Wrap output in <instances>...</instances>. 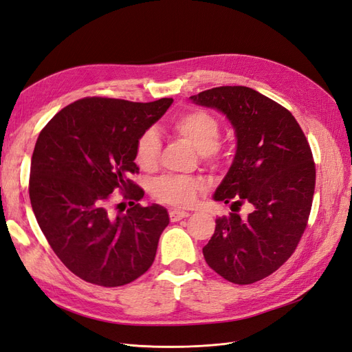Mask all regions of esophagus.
Listing matches in <instances>:
<instances>
[{
  "instance_id": "34e87169",
  "label": "esophagus",
  "mask_w": 352,
  "mask_h": 352,
  "mask_svg": "<svg viewBox=\"0 0 352 352\" xmlns=\"http://www.w3.org/2000/svg\"><path fill=\"white\" fill-rule=\"evenodd\" d=\"M168 214H170V220H172V221H179V220L188 217L189 212L188 211H182V210H170Z\"/></svg>"
}]
</instances>
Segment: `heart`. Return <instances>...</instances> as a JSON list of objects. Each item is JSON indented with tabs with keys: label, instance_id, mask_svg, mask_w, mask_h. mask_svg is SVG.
<instances>
[{
	"label": "heart",
	"instance_id": "1",
	"mask_svg": "<svg viewBox=\"0 0 352 352\" xmlns=\"http://www.w3.org/2000/svg\"><path fill=\"white\" fill-rule=\"evenodd\" d=\"M173 132L192 145L208 163H216L220 158L217 140L220 136V122L214 114L204 110H190L176 116L172 120ZM162 141L155 129L144 131L136 141V163L144 170H153L157 163ZM202 182L195 177L167 175L153 184V194L157 199L179 207L194 204Z\"/></svg>",
	"mask_w": 352,
	"mask_h": 352
}]
</instances>
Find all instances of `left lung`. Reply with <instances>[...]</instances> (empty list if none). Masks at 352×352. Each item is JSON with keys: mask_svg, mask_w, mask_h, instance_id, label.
I'll return each mask as SVG.
<instances>
[{"mask_svg": "<svg viewBox=\"0 0 352 352\" xmlns=\"http://www.w3.org/2000/svg\"><path fill=\"white\" fill-rule=\"evenodd\" d=\"M226 116L236 151L212 199L251 212L216 220L202 254L210 267L232 283L267 278L291 257L313 204L316 167L307 138L280 104L247 87H220L189 97Z\"/></svg>", "mask_w": 352, "mask_h": 352, "instance_id": "left-lung-1", "label": "left lung"}]
</instances>
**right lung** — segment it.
I'll use <instances>...</instances> for the list:
<instances>
[{"label": "right lung", "mask_w": 352, "mask_h": 352, "mask_svg": "<svg viewBox=\"0 0 352 352\" xmlns=\"http://www.w3.org/2000/svg\"><path fill=\"white\" fill-rule=\"evenodd\" d=\"M172 102L83 98L41 131L30 162L32 210L52 251L78 278L113 287L151 267L168 212L158 204H135L144 190L129 176L140 170L138 138ZM117 190L131 208L113 215L111 194Z\"/></svg>", "instance_id": "add662e5"}]
</instances>
